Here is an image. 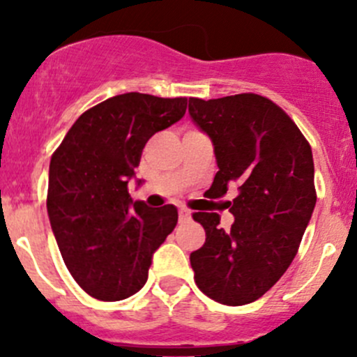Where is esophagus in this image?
<instances>
[{
    "label": "esophagus",
    "instance_id": "34e87169",
    "mask_svg": "<svg viewBox=\"0 0 357 357\" xmlns=\"http://www.w3.org/2000/svg\"><path fill=\"white\" fill-rule=\"evenodd\" d=\"M190 218H192V212L188 208H179V221H188Z\"/></svg>",
    "mask_w": 357,
    "mask_h": 357
}]
</instances>
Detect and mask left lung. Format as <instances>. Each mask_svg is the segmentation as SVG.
Wrapping results in <instances>:
<instances>
[{"mask_svg":"<svg viewBox=\"0 0 357 357\" xmlns=\"http://www.w3.org/2000/svg\"><path fill=\"white\" fill-rule=\"evenodd\" d=\"M188 112L214 145L211 192L238 188L228 202L229 231L215 212L193 214L205 229V243L190 255L195 283L219 304H250L289 269L314 211L311 146L285 112L254 93L190 98Z\"/></svg>","mask_w":357,"mask_h":357,"instance_id":"8db88e82","label":"left lung"}]
</instances>
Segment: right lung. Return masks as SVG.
I'll list each match as a JSON object with an SVG mask.
<instances>
[{"mask_svg":"<svg viewBox=\"0 0 357 357\" xmlns=\"http://www.w3.org/2000/svg\"><path fill=\"white\" fill-rule=\"evenodd\" d=\"M186 105L188 98L117 95L86 110L53 153L46 202L53 235L72 278L98 301L142 290L153 254L178 222L174 205L132 202L128 183L145 143L178 122Z\"/></svg>","mask_w":357,"mask_h":357,"instance_id":"1","label":"right lung"}]
</instances>
